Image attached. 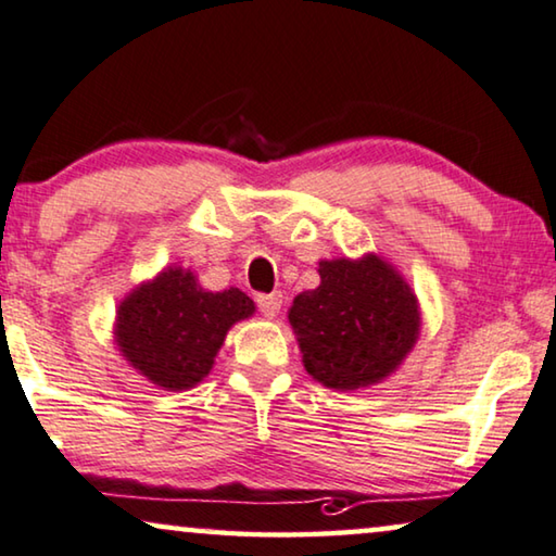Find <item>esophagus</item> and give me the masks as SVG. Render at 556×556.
Here are the masks:
<instances>
[{"label":"esophagus","instance_id":"1","mask_svg":"<svg viewBox=\"0 0 556 556\" xmlns=\"http://www.w3.org/2000/svg\"><path fill=\"white\" fill-rule=\"evenodd\" d=\"M256 306L264 317H277L281 309V294L271 292V294H256Z\"/></svg>","mask_w":556,"mask_h":556}]
</instances>
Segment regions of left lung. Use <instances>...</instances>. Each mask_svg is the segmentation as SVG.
Masks as SVG:
<instances>
[{
    "label": "left lung",
    "instance_id": "8db88e82",
    "mask_svg": "<svg viewBox=\"0 0 556 556\" xmlns=\"http://www.w3.org/2000/svg\"><path fill=\"white\" fill-rule=\"evenodd\" d=\"M321 285L289 309L304 367L329 389H359L400 367L419 337L417 296L379 256L319 262Z\"/></svg>",
    "mask_w": 556,
    "mask_h": 556
}]
</instances>
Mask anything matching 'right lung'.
<instances>
[{
	"instance_id": "obj_1",
	"label": "right lung",
	"mask_w": 556,
	"mask_h": 556,
	"mask_svg": "<svg viewBox=\"0 0 556 556\" xmlns=\"http://www.w3.org/2000/svg\"><path fill=\"white\" fill-rule=\"evenodd\" d=\"M252 312L239 289L204 292L192 271L167 269L119 304L117 342L154 384L189 389L210 375L229 327Z\"/></svg>"
}]
</instances>
